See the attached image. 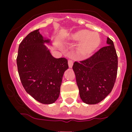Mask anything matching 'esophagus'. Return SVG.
<instances>
[{
	"mask_svg": "<svg viewBox=\"0 0 132 132\" xmlns=\"http://www.w3.org/2000/svg\"><path fill=\"white\" fill-rule=\"evenodd\" d=\"M68 65H69V67L71 68L72 67V65H73V61L72 60H68Z\"/></svg>",
	"mask_w": 132,
	"mask_h": 132,
	"instance_id": "obj_1",
	"label": "esophagus"
}]
</instances>
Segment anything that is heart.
Returning <instances> with one entry per match:
<instances>
[{
    "mask_svg": "<svg viewBox=\"0 0 132 132\" xmlns=\"http://www.w3.org/2000/svg\"><path fill=\"white\" fill-rule=\"evenodd\" d=\"M71 42L81 41L78 47V52L81 57H87L97 48L101 43V37L97 33L81 31L75 33L69 38Z\"/></svg>",
    "mask_w": 132,
    "mask_h": 132,
    "instance_id": "obj_1",
    "label": "heart"
}]
</instances>
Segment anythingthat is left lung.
I'll list each match as a JSON object with an SVG mask.
<instances>
[{
	"mask_svg": "<svg viewBox=\"0 0 132 132\" xmlns=\"http://www.w3.org/2000/svg\"><path fill=\"white\" fill-rule=\"evenodd\" d=\"M107 44L89 58L79 63L76 61L72 66L80 97L87 104L101 102L110 93L116 82L117 55L109 38Z\"/></svg>",
	"mask_w": 132,
	"mask_h": 132,
	"instance_id": "obj_1",
	"label": "left lung"
}]
</instances>
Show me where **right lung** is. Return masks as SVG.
<instances>
[{
    "instance_id": "1",
    "label": "right lung",
    "mask_w": 132,
    "mask_h": 132,
    "mask_svg": "<svg viewBox=\"0 0 132 132\" xmlns=\"http://www.w3.org/2000/svg\"><path fill=\"white\" fill-rule=\"evenodd\" d=\"M38 29L31 31L20 44L16 58L20 79L27 92L44 104L55 102L60 93L62 79L69 66L64 57L55 58L45 44Z\"/></svg>"
}]
</instances>
